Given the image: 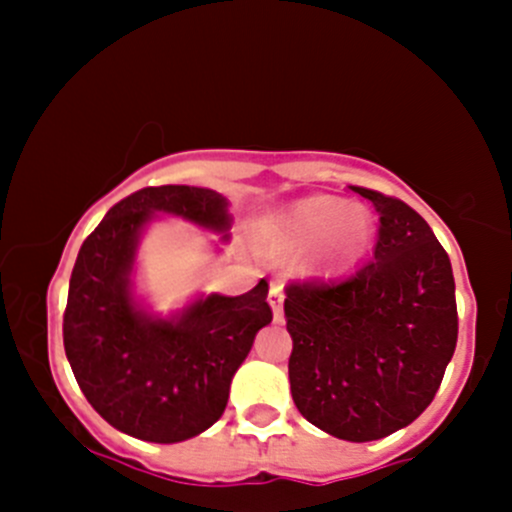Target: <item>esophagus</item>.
Instances as JSON below:
<instances>
[{
    "label": "esophagus",
    "mask_w": 512,
    "mask_h": 512,
    "mask_svg": "<svg viewBox=\"0 0 512 512\" xmlns=\"http://www.w3.org/2000/svg\"><path fill=\"white\" fill-rule=\"evenodd\" d=\"M267 302H270L272 312H275V322H282L285 319V294H282L280 285H272L270 294H267Z\"/></svg>",
    "instance_id": "esophagus-1"
}]
</instances>
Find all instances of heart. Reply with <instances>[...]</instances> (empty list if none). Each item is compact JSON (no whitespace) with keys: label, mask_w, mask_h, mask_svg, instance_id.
<instances>
[{"label":"heart","mask_w":512,"mask_h":512,"mask_svg":"<svg viewBox=\"0 0 512 512\" xmlns=\"http://www.w3.org/2000/svg\"><path fill=\"white\" fill-rule=\"evenodd\" d=\"M374 218L361 205H344L339 198L314 195L297 200L277 220V240L289 250H304L317 242V267L337 272L354 265L371 245Z\"/></svg>","instance_id":"obj_1"}]
</instances>
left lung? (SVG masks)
<instances>
[{"label": "left lung", "instance_id": "1", "mask_svg": "<svg viewBox=\"0 0 512 512\" xmlns=\"http://www.w3.org/2000/svg\"><path fill=\"white\" fill-rule=\"evenodd\" d=\"M379 213L374 260L337 282H294L285 317L299 414L342 441H379L426 411L456 352L451 260L414 208L354 188Z\"/></svg>", "mask_w": 512, "mask_h": 512}]
</instances>
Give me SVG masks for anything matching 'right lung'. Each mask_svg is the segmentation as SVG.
Wrapping results in <instances>:
<instances>
[{
  "label": "right lung",
  "instance_id": "1",
  "mask_svg": "<svg viewBox=\"0 0 512 512\" xmlns=\"http://www.w3.org/2000/svg\"><path fill=\"white\" fill-rule=\"evenodd\" d=\"M158 213L230 230L227 200L193 185L143 188L113 205L81 245L64 312V349L89 404L113 428L151 443L198 436L223 416L230 381L272 322L267 280L240 297L208 294L173 317L146 312L131 272Z\"/></svg>",
  "mask_w": 512,
  "mask_h": 512
}]
</instances>
